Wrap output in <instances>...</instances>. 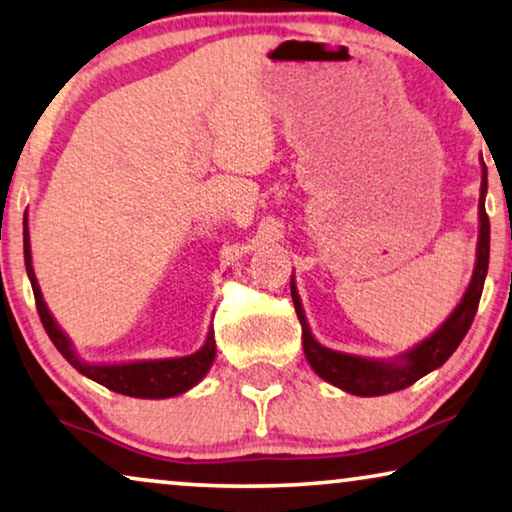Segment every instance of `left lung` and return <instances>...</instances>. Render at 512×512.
<instances>
[{
    "label": "left lung",
    "mask_w": 512,
    "mask_h": 512,
    "mask_svg": "<svg viewBox=\"0 0 512 512\" xmlns=\"http://www.w3.org/2000/svg\"><path fill=\"white\" fill-rule=\"evenodd\" d=\"M485 192H487V167L482 164V185H480V241H478V262H475L473 280L466 290L462 304L455 308L448 322L436 331L434 336L427 338L415 350H410L403 357V364H378L371 359H359L341 352L327 350L311 336V329L306 325L304 311H301L299 297L292 285L294 311L301 322V338H304V352L308 364L320 378L329 380L331 385L341 387V390L357 394V397H380V394L399 392L403 387L413 385L429 371L438 369L445 364L462 338L469 331L471 322L478 311L482 287H485V276L489 266V215L485 211Z\"/></svg>",
    "instance_id": "obj_1"
}]
</instances>
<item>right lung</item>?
Listing matches in <instances>:
<instances>
[{
  "label": "right lung",
  "instance_id": "1",
  "mask_svg": "<svg viewBox=\"0 0 512 512\" xmlns=\"http://www.w3.org/2000/svg\"><path fill=\"white\" fill-rule=\"evenodd\" d=\"M23 248H25V269L30 276L34 301H37V311L41 318V325L46 329V334L57 350L62 352V357L74 366L76 371H81L83 376L95 380V383L109 387V390L118 394H127V397H139V399H167L183 394L199 383L206 376V371L211 369L215 359V338L213 331L206 338V345L199 352H194L190 357H178V359H160V362H134V364H113V366H88L74 355L67 336L62 334L60 327L55 325V320L50 318L46 304H43L37 278L32 271V255H30V234H27V225L23 229Z\"/></svg>",
  "mask_w": 512,
  "mask_h": 512
}]
</instances>
